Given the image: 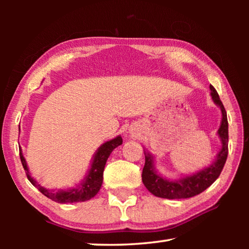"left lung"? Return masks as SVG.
<instances>
[{
    "label": "left lung",
    "instance_id": "obj_1",
    "mask_svg": "<svg viewBox=\"0 0 249 249\" xmlns=\"http://www.w3.org/2000/svg\"><path fill=\"white\" fill-rule=\"evenodd\" d=\"M210 89L213 102L221 108L222 112L221 125L217 130V136L222 146L215 160L209 167L196 171V174L171 180L159 174L155 167V157L148 151L144 150L145 166L142 169V180L147 190L154 196L163 199H188L203 192L221 175L229 154V123L224 105L216 90L212 86H210Z\"/></svg>",
    "mask_w": 249,
    "mask_h": 249
}]
</instances>
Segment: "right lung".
Returning a JSON list of instances; mask_svg holds the SVG:
<instances>
[{"instance_id":"obj_1","label":"right lung","mask_w":249,"mask_h":249,"mask_svg":"<svg viewBox=\"0 0 249 249\" xmlns=\"http://www.w3.org/2000/svg\"><path fill=\"white\" fill-rule=\"evenodd\" d=\"M122 142H123V140H122V137L119 135V136L113 138V140L105 142L104 144L101 145L93 155L90 169L88 171L87 176L84 177V179L78 185H75L73 188L67 189V190H49V189L44 188L43 185H40L33 178L31 174H29L27 162L24 158L20 147L19 157L28 180L44 196L49 197L50 200L57 202V203H74V202H84L90 200L93 196H95L96 193L100 191L101 185H102L103 182V171L107 160L112 151L117 146L122 145Z\"/></svg>"}]
</instances>
